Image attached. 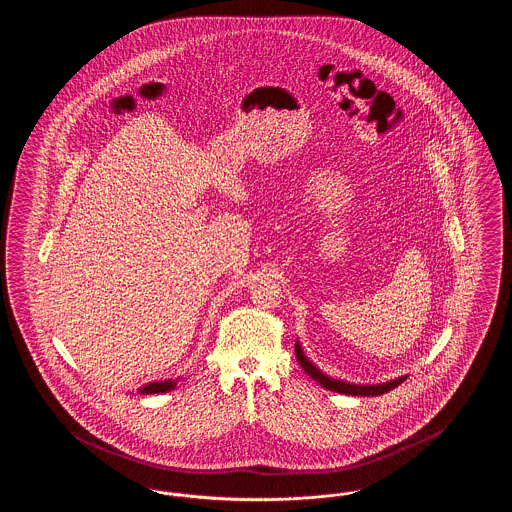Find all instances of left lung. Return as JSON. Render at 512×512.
I'll list each match as a JSON object with an SVG mask.
<instances>
[{
    "instance_id": "8db88e82",
    "label": "left lung",
    "mask_w": 512,
    "mask_h": 512,
    "mask_svg": "<svg viewBox=\"0 0 512 512\" xmlns=\"http://www.w3.org/2000/svg\"><path fill=\"white\" fill-rule=\"evenodd\" d=\"M295 357L299 361L301 368L313 378L317 380L318 384L322 388L330 391H338V393H345V395H361V397H374V395H382V393H388V391L395 390L401 382H405L407 378L401 376L397 380H391V382H384V384H376V386H357V384H347V382H341V380H334L330 376H326L324 372H320L317 366L313 365L305 355H303V349L299 345V341L295 343Z\"/></svg>"
}]
</instances>
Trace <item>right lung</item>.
Instances as JSON below:
<instances>
[{"label":"right lung","instance_id":"right-lung-1","mask_svg":"<svg viewBox=\"0 0 512 512\" xmlns=\"http://www.w3.org/2000/svg\"><path fill=\"white\" fill-rule=\"evenodd\" d=\"M176 388V382L174 380H161V382H151L144 386L140 393L144 395H151V393H167V391L174 390Z\"/></svg>","mask_w":512,"mask_h":512}]
</instances>
